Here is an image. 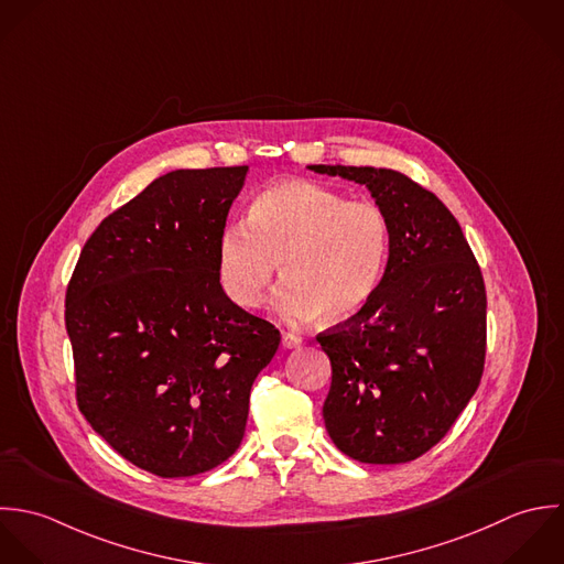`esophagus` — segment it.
Masks as SVG:
<instances>
[{"label":"esophagus","mask_w":564,"mask_h":564,"mask_svg":"<svg viewBox=\"0 0 564 564\" xmlns=\"http://www.w3.org/2000/svg\"><path fill=\"white\" fill-rule=\"evenodd\" d=\"M281 344H283V348H301V346L305 344V339L301 338V336H296V334L283 332V336H281Z\"/></svg>","instance_id":"esophagus-1"}]
</instances>
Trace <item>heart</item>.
Returning a JSON list of instances; mask_svg holds the SVG:
<instances>
[{"mask_svg": "<svg viewBox=\"0 0 564 564\" xmlns=\"http://www.w3.org/2000/svg\"><path fill=\"white\" fill-rule=\"evenodd\" d=\"M390 252L386 214L370 200H348L310 181L263 189L248 220L225 226L218 272L226 294L254 307L272 279H288L274 307L288 321L339 325L359 316L377 294Z\"/></svg>", "mask_w": 564, "mask_h": 564, "instance_id": "1", "label": "heart"}]
</instances>
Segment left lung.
Listing matches in <instances>:
<instances>
[{"label":"left lung","mask_w":564,"mask_h":564,"mask_svg":"<svg viewBox=\"0 0 564 564\" xmlns=\"http://www.w3.org/2000/svg\"><path fill=\"white\" fill-rule=\"evenodd\" d=\"M364 185L390 226L381 285L368 307L318 341L332 359L325 427L364 464L432 449L475 394L486 355V290L449 209L386 167L310 165Z\"/></svg>","instance_id":"8db88e82"}]
</instances>
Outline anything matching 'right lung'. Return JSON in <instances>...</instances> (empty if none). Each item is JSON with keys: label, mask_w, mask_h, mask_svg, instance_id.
<instances>
[{"label": "right lung", "mask_w": 564, "mask_h": 564, "mask_svg": "<svg viewBox=\"0 0 564 564\" xmlns=\"http://www.w3.org/2000/svg\"><path fill=\"white\" fill-rule=\"evenodd\" d=\"M248 165L174 170L85 243L67 288L78 408L159 477L216 468L239 447L250 388L281 334L235 305L218 243Z\"/></svg>", "instance_id": "right-lung-1"}]
</instances>
